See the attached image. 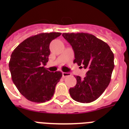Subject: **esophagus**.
I'll list each match as a JSON object with an SVG mask.
<instances>
[{
    "label": "esophagus",
    "instance_id": "1",
    "mask_svg": "<svg viewBox=\"0 0 129 129\" xmlns=\"http://www.w3.org/2000/svg\"><path fill=\"white\" fill-rule=\"evenodd\" d=\"M62 76H63V77L70 76H71V73H69V72H63V73H62Z\"/></svg>",
    "mask_w": 129,
    "mask_h": 129
}]
</instances>
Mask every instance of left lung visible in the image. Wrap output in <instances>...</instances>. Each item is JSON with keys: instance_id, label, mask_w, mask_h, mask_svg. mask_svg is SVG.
Here are the masks:
<instances>
[{"instance_id": "1", "label": "left lung", "mask_w": 129, "mask_h": 129, "mask_svg": "<svg viewBox=\"0 0 129 129\" xmlns=\"http://www.w3.org/2000/svg\"><path fill=\"white\" fill-rule=\"evenodd\" d=\"M62 35L74 49V63L87 69L84 78L76 76V85L70 88L71 97L82 103L93 102L110 83L114 67V54L107 43L92 34L68 33Z\"/></svg>"}]
</instances>
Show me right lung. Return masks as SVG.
Here are the masks:
<instances>
[{"instance_id": "right-lung-1", "label": "right lung", "mask_w": 129, "mask_h": 129, "mask_svg": "<svg viewBox=\"0 0 129 129\" xmlns=\"http://www.w3.org/2000/svg\"><path fill=\"white\" fill-rule=\"evenodd\" d=\"M61 33H39L27 38L12 53L9 70L13 83L31 102H45L52 98L62 76L61 72H50L44 66L49 60L51 41Z\"/></svg>"}]
</instances>
